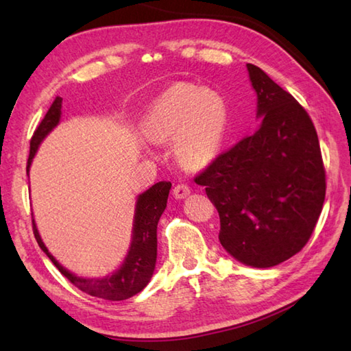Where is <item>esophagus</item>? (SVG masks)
<instances>
[{"instance_id": "1", "label": "esophagus", "mask_w": 351, "mask_h": 351, "mask_svg": "<svg viewBox=\"0 0 351 351\" xmlns=\"http://www.w3.org/2000/svg\"><path fill=\"white\" fill-rule=\"evenodd\" d=\"M190 195V187L187 184H178L173 189V196L176 199H184Z\"/></svg>"}]
</instances>
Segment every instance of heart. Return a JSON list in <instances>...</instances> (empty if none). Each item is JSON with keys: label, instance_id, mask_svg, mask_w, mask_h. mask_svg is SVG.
Segmentation results:
<instances>
[{"label": "heart", "instance_id": "obj_1", "mask_svg": "<svg viewBox=\"0 0 351 351\" xmlns=\"http://www.w3.org/2000/svg\"><path fill=\"white\" fill-rule=\"evenodd\" d=\"M225 98L193 83L170 86L149 107L143 136L152 143L175 140V155L184 167L200 169L219 154L228 128Z\"/></svg>", "mask_w": 351, "mask_h": 351}]
</instances>
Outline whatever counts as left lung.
I'll use <instances>...</instances> for the list:
<instances>
[{"label": "left lung", "mask_w": 351, "mask_h": 351, "mask_svg": "<svg viewBox=\"0 0 351 351\" xmlns=\"http://www.w3.org/2000/svg\"><path fill=\"white\" fill-rule=\"evenodd\" d=\"M247 71L263 123L195 181L217 208L223 247L245 265L267 268L309 241L323 210L326 170L306 110L258 66Z\"/></svg>", "instance_id": "1"}]
</instances>
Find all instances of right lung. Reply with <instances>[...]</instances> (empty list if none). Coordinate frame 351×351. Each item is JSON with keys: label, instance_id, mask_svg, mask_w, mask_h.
Segmentation results:
<instances>
[{"label": "right lung", "instance_id": "add662e5", "mask_svg": "<svg viewBox=\"0 0 351 351\" xmlns=\"http://www.w3.org/2000/svg\"><path fill=\"white\" fill-rule=\"evenodd\" d=\"M60 113L62 98L57 96L54 102L51 104L47 114L42 119V122L36 128L32 140H29L27 173L29 164H32L33 156L37 151V146H39L45 136H47V134L58 123V121H60ZM170 187L171 182L161 181L152 185V187L145 191L143 195H140L137 200L132 243L128 252V256H126L123 265L119 268L116 273L107 276V278L104 279L78 278V276L72 274L71 271L66 270V268H63L48 252V249L45 247L33 220L34 238L37 244L40 245V249L47 253V256L52 261V264L58 268V271H60L72 285H75L78 289L83 291V293L93 297H99V299L104 300H126L140 293L152 278L156 263V225H158V220L162 211L166 210Z\"/></svg>", "mask_w": 351, "mask_h": 351}]
</instances>
